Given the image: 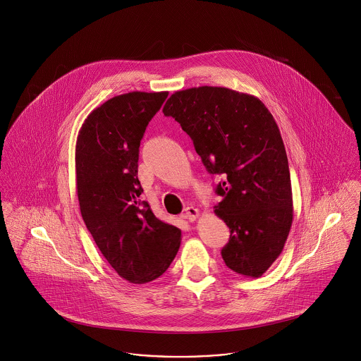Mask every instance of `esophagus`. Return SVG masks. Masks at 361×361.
<instances>
[{"label": "esophagus", "instance_id": "esophagus-1", "mask_svg": "<svg viewBox=\"0 0 361 361\" xmlns=\"http://www.w3.org/2000/svg\"><path fill=\"white\" fill-rule=\"evenodd\" d=\"M185 219H188L189 222H195L199 216V209L195 208V207H187L184 215H183Z\"/></svg>", "mask_w": 361, "mask_h": 361}]
</instances>
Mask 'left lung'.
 Listing matches in <instances>:
<instances>
[{
    "label": "left lung",
    "mask_w": 361,
    "mask_h": 361,
    "mask_svg": "<svg viewBox=\"0 0 361 361\" xmlns=\"http://www.w3.org/2000/svg\"><path fill=\"white\" fill-rule=\"evenodd\" d=\"M162 112L222 178L215 214L230 228L226 265L246 277L264 275L281 255L293 216L288 158L272 114L257 97L222 86L174 92Z\"/></svg>",
    "instance_id": "1"
}]
</instances>
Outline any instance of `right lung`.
I'll list each match as a JSON object with an SVG mask.
<instances>
[{"mask_svg":"<svg viewBox=\"0 0 361 361\" xmlns=\"http://www.w3.org/2000/svg\"><path fill=\"white\" fill-rule=\"evenodd\" d=\"M168 92H130L94 108L80 128L75 180L82 219L118 275L145 284L176 257L181 230L159 221L140 202L139 146Z\"/></svg>","mask_w":361,"mask_h":361,"instance_id":"right-lung-1","label":"right lung"}]
</instances>
